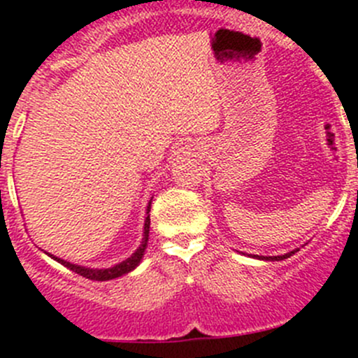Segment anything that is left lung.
<instances>
[{
	"mask_svg": "<svg viewBox=\"0 0 358 358\" xmlns=\"http://www.w3.org/2000/svg\"><path fill=\"white\" fill-rule=\"evenodd\" d=\"M296 251H299V249H294V251H291V252H286V255H280V256H258V255H255V256H252V258H258V259H266V262H280V259H286V258H289V256L294 255Z\"/></svg>",
	"mask_w": 358,
	"mask_h": 358,
	"instance_id": "1",
	"label": "left lung"
}]
</instances>
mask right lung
Wrapping results in <instances>:
<instances>
[{"label": "right lung", "mask_w": 358, "mask_h": 358, "mask_svg": "<svg viewBox=\"0 0 358 358\" xmlns=\"http://www.w3.org/2000/svg\"><path fill=\"white\" fill-rule=\"evenodd\" d=\"M150 202H152V199H150ZM150 202H149V206H147V213L150 211ZM149 229H150V216L147 215L145 225H143L142 244H140L138 249H136V251L133 252V255L129 256L128 259H124V262H121V263H117V265L110 266V268H86V266L74 265V263L66 262V259H60V258H57V256H53V255H50V256H52L53 259H57L59 263H62L64 266H67L69 270H72V272L78 273V275L86 277V279H90V280H110V279H115V277L124 275V273L131 272V270H135L136 266H138V263L142 262V258H143V252H145L147 241H149Z\"/></svg>", "instance_id": "1"}]
</instances>
